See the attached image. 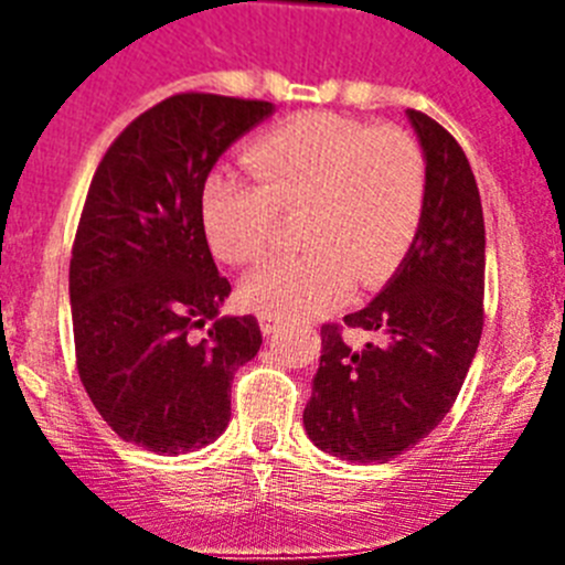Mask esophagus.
Returning <instances> with one entry per match:
<instances>
[{"mask_svg": "<svg viewBox=\"0 0 565 565\" xmlns=\"http://www.w3.org/2000/svg\"><path fill=\"white\" fill-rule=\"evenodd\" d=\"M259 328H263V333H266V337H274V333L279 331V322L271 317H259Z\"/></svg>", "mask_w": 565, "mask_h": 565, "instance_id": "34e87169", "label": "esophagus"}]
</instances>
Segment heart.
<instances>
[{
	"label": "heart",
	"instance_id": "obj_1",
	"mask_svg": "<svg viewBox=\"0 0 565 565\" xmlns=\"http://www.w3.org/2000/svg\"><path fill=\"white\" fill-rule=\"evenodd\" d=\"M254 174L214 172L201 194L209 246L232 266L263 257L279 214H299L306 252L254 268L239 299L259 317L302 322L351 297L353 279L379 288L407 257L422 228L430 169L418 138L402 127L337 113H299L243 149Z\"/></svg>",
	"mask_w": 565,
	"mask_h": 565
}]
</instances>
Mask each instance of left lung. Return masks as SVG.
I'll list each match as a JSON object with an SVG mask.
<instances>
[{
  "label": "left lung",
  "mask_w": 565,
  "mask_h": 565,
  "mask_svg": "<svg viewBox=\"0 0 565 565\" xmlns=\"http://www.w3.org/2000/svg\"><path fill=\"white\" fill-rule=\"evenodd\" d=\"M430 194L416 243L396 277L344 324L372 337L343 342L322 326V356L302 422L322 452L351 463L391 461L436 430L467 379L483 331L487 232L467 154L436 118L407 109Z\"/></svg>",
  "instance_id": "obj_1"
}]
</instances>
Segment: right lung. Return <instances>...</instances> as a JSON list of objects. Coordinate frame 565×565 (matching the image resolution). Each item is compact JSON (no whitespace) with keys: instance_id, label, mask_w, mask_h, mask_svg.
<instances>
[{"instance_id":"add662e5","label":"right lung","mask_w":565,"mask_h":565,"mask_svg":"<svg viewBox=\"0 0 565 565\" xmlns=\"http://www.w3.org/2000/svg\"><path fill=\"white\" fill-rule=\"evenodd\" d=\"M271 109L178 93L129 121L93 174L70 257L76 367L104 422L143 450L178 456L221 436L234 371L263 344L252 313L217 319L232 286L209 252L201 194Z\"/></svg>"}]
</instances>
